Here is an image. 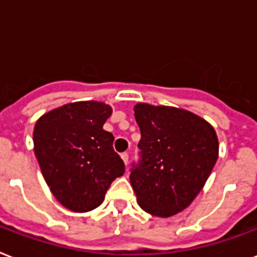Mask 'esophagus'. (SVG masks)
Here are the masks:
<instances>
[{
    "label": "esophagus",
    "instance_id": "34e87169",
    "mask_svg": "<svg viewBox=\"0 0 257 257\" xmlns=\"http://www.w3.org/2000/svg\"><path fill=\"white\" fill-rule=\"evenodd\" d=\"M121 159L124 160V163H125V164H128V160H129L128 152H122V154H121Z\"/></svg>",
    "mask_w": 257,
    "mask_h": 257
}]
</instances>
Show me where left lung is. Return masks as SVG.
I'll return each mask as SVG.
<instances>
[{"mask_svg": "<svg viewBox=\"0 0 257 257\" xmlns=\"http://www.w3.org/2000/svg\"><path fill=\"white\" fill-rule=\"evenodd\" d=\"M140 160L131 185L143 210L171 217L185 210L206 183L218 159V139L206 120L185 109L137 103Z\"/></svg>", "mask_w": 257, "mask_h": 257, "instance_id": "8db88e82", "label": "left lung"}]
</instances>
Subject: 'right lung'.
Here are the masks:
<instances>
[{
    "label": "right lung",
    "mask_w": 257,
    "mask_h": 257,
    "mask_svg": "<svg viewBox=\"0 0 257 257\" xmlns=\"http://www.w3.org/2000/svg\"><path fill=\"white\" fill-rule=\"evenodd\" d=\"M111 107L97 101L72 102L43 114L33 129L35 155L54 197L68 210L85 213L105 199L125 172L103 129Z\"/></svg>",
    "instance_id": "obj_1"
}]
</instances>
